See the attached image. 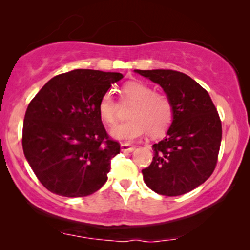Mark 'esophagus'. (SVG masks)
<instances>
[{
  "mask_svg": "<svg viewBox=\"0 0 250 250\" xmlns=\"http://www.w3.org/2000/svg\"><path fill=\"white\" fill-rule=\"evenodd\" d=\"M134 149L135 146L128 145V143H122L121 145V150L123 152H132Z\"/></svg>",
  "mask_w": 250,
  "mask_h": 250,
  "instance_id": "esophagus-1",
  "label": "esophagus"
}]
</instances>
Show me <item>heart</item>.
Instances as JSON below:
<instances>
[{
  "instance_id": "heart-1",
  "label": "heart",
  "mask_w": 250,
  "mask_h": 250,
  "mask_svg": "<svg viewBox=\"0 0 250 250\" xmlns=\"http://www.w3.org/2000/svg\"><path fill=\"white\" fill-rule=\"evenodd\" d=\"M122 99L133 102L128 110L127 121L116 125L110 131L111 138L119 141H133L148 132L152 138L165 133L173 121V105L164 94L142 82H128L122 88ZM117 102L111 92H105L98 104L101 121L109 126L117 118Z\"/></svg>"
}]
</instances>
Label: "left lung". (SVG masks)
<instances>
[{
	"label": "left lung",
	"instance_id": "1",
	"mask_svg": "<svg viewBox=\"0 0 250 250\" xmlns=\"http://www.w3.org/2000/svg\"><path fill=\"white\" fill-rule=\"evenodd\" d=\"M158 84L173 105L165 139L152 146L143 181L163 196H181L196 189L214 172L222 140V124L208 92L175 70H134Z\"/></svg>",
	"mask_w": 250,
	"mask_h": 250
}]
</instances>
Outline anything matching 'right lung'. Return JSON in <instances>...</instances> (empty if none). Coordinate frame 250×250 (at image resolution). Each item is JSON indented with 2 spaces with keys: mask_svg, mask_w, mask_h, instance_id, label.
I'll list each match as a JSON object with an SVG mask.
<instances>
[{
  "mask_svg": "<svg viewBox=\"0 0 250 250\" xmlns=\"http://www.w3.org/2000/svg\"><path fill=\"white\" fill-rule=\"evenodd\" d=\"M123 77L121 73L71 70L51 78L29 104L22 127L23 153L51 192L85 197L105 183L121 146L109 139L98 104Z\"/></svg>",
  "mask_w": 250,
  "mask_h": 250,
  "instance_id": "1",
  "label": "right lung"
}]
</instances>
